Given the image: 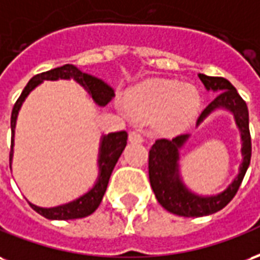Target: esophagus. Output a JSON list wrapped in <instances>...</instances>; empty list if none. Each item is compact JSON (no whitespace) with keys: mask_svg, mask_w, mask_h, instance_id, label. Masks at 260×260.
I'll return each instance as SVG.
<instances>
[{"mask_svg":"<svg viewBox=\"0 0 260 260\" xmlns=\"http://www.w3.org/2000/svg\"><path fill=\"white\" fill-rule=\"evenodd\" d=\"M128 140H130V143H138V144L143 143L144 141L143 136L137 132H130V134H128Z\"/></svg>","mask_w":260,"mask_h":260,"instance_id":"esophagus-1","label":"esophagus"}]
</instances>
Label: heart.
<instances>
[{
	"mask_svg": "<svg viewBox=\"0 0 260 260\" xmlns=\"http://www.w3.org/2000/svg\"><path fill=\"white\" fill-rule=\"evenodd\" d=\"M200 108V94L192 86L173 80H151L128 96L133 116L155 120L160 132L174 133L188 124Z\"/></svg>",
	"mask_w": 260,
	"mask_h": 260,
	"instance_id": "1",
	"label": "heart"
}]
</instances>
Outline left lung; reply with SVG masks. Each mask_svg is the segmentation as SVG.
Listing matches in <instances>:
<instances>
[{"label": "left lung", "mask_w": 260, "mask_h": 260, "mask_svg": "<svg viewBox=\"0 0 260 260\" xmlns=\"http://www.w3.org/2000/svg\"><path fill=\"white\" fill-rule=\"evenodd\" d=\"M208 91H213L217 95L202 111L197 120V126L204 122L216 109H226L231 112L236 124L241 133L242 164L240 172L231 184L220 194L202 197L187 188L179 172L180 148L188 140L190 134H181L173 140L159 138L149 149L148 173L149 183L156 200L165 209L174 215L184 217H201L221 210L230 202L240 188L242 179L247 173L251 162V134H249V115L245 101L237 92L234 86L224 77L198 75Z\"/></svg>", "instance_id": "8db88e82"}]
</instances>
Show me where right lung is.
<instances>
[{
	"mask_svg": "<svg viewBox=\"0 0 260 260\" xmlns=\"http://www.w3.org/2000/svg\"><path fill=\"white\" fill-rule=\"evenodd\" d=\"M70 80L73 79L77 81L81 87H84V90L91 95L96 105L105 107L108 102L115 96V91L111 86H108L105 81H102L98 77L83 73L75 65H63L59 68H55L44 73L36 75L30 79L27 86L24 87L22 94L18 98L16 104L13 105L12 115H11V130H12V140H11V153H9V164H12L13 156V143H15V126H16V119H18L19 109L22 107V104L26 100V96L39 86L40 83L44 80ZM127 144V133L126 132H116L109 133L102 136L101 145H100V153H98V168H100V174L94 187L90 191H87L86 194L81 195L79 198H76L72 202L63 204V205L54 206V208H41V206L33 205V208L37 213L44 216L50 220H70V219H80L91 215L92 212L100 206L102 201V197L107 191L109 177H111L112 170L116 165L117 159L120 158L123 149Z\"/></svg>",
	"mask_w": 260,
	"mask_h": 260,
	"instance_id": "1",
	"label": "right lung"
}]
</instances>
